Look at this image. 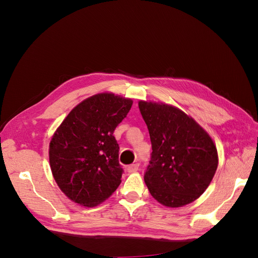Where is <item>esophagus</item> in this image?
<instances>
[{"mask_svg": "<svg viewBox=\"0 0 258 258\" xmlns=\"http://www.w3.org/2000/svg\"><path fill=\"white\" fill-rule=\"evenodd\" d=\"M139 170V163H134V165H130L127 168V172L128 173H135Z\"/></svg>", "mask_w": 258, "mask_h": 258, "instance_id": "1", "label": "esophagus"}]
</instances>
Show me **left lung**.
I'll return each mask as SVG.
<instances>
[{"instance_id": "1", "label": "left lung", "mask_w": 258, "mask_h": 258, "mask_svg": "<svg viewBox=\"0 0 258 258\" xmlns=\"http://www.w3.org/2000/svg\"><path fill=\"white\" fill-rule=\"evenodd\" d=\"M139 108L153 150L144 174L148 190L168 208L191 204L206 191L216 172L218 155L212 138L176 106L140 100Z\"/></svg>"}]
</instances>
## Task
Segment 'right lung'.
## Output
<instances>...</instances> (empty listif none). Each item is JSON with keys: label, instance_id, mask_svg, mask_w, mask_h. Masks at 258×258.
<instances>
[{"label": "right lung", "instance_id": "obj_1", "mask_svg": "<svg viewBox=\"0 0 258 258\" xmlns=\"http://www.w3.org/2000/svg\"><path fill=\"white\" fill-rule=\"evenodd\" d=\"M134 101L100 92L82 101L60 123L49 143V165L61 191L75 204L93 208L121 183L119 146L113 136Z\"/></svg>", "mask_w": 258, "mask_h": 258}]
</instances>
